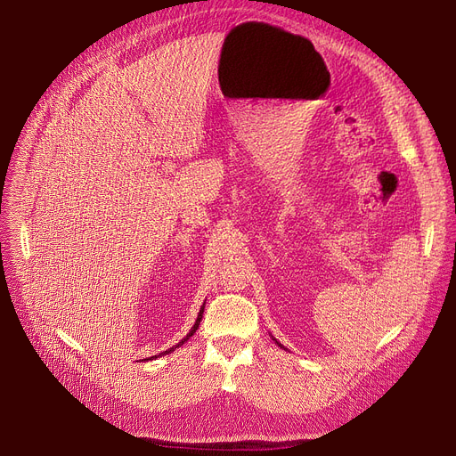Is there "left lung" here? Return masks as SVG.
I'll return each mask as SVG.
<instances>
[{
    "label": "left lung",
    "mask_w": 456,
    "mask_h": 456,
    "mask_svg": "<svg viewBox=\"0 0 456 456\" xmlns=\"http://www.w3.org/2000/svg\"><path fill=\"white\" fill-rule=\"evenodd\" d=\"M273 341H277V339H273ZM277 345H279V346H282V345H281V343H277ZM282 348H284V346H282Z\"/></svg>",
    "instance_id": "1"
}]
</instances>
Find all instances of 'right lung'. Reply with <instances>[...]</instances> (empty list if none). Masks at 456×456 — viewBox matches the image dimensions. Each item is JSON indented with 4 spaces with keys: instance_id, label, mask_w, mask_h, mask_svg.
Instances as JSON below:
<instances>
[{
    "instance_id": "obj_1",
    "label": "right lung",
    "mask_w": 456,
    "mask_h": 456,
    "mask_svg": "<svg viewBox=\"0 0 456 456\" xmlns=\"http://www.w3.org/2000/svg\"><path fill=\"white\" fill-rule=\"evenodd\" d=\"M203 310H205V306H201V310H200V314H198V319H196V322H194V326H192V328H191V331H189V333H187V338H183V339H181V341H179V343H177V345H175V346H172V348H168V350H165V352H161V354H159V355H167V354H170V352H174V350H175V348H179V346H181V345H183V343H185V341H187V339H191V338H192V336H194V333H196V330H198V328H200V322H201V317H203ZM159 355H151V357H148V359H156V357H159ZM148 359H146V361H148Z\"/></svg>"
}]
</instances>
